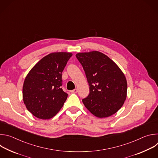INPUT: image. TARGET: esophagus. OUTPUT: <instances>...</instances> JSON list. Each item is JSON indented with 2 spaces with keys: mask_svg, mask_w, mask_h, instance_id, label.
I'll return each instance as SVG.
<instances>
[{
  "mask_svg": "<svg viewBox=\"0 0 158 158\" xmlns=\"http://www.w3.org/2000/svg\"><path fill=\"white\" fill-rule=\"evenodd\" d=\"M77 92H78V90L77 89H75L71 91V93H77Z\"/></svg>",
  "mask_w": 158,
  "mask_h": 158,
  "instance_id": "esophagus-1",
  "label": "esophagus"
}]
</instances>
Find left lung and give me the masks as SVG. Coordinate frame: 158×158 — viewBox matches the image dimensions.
Masks as SVG:
<instances>
[{"instance_id":"left-lung-1","label":"left lung","mask_w":158,"mask_h":158,"mask_svg":"<svg viewBox=\"0 0 158 158\" xmlns=\"http://www.w3.org/2000/svg\"><path fill=\"white\" fill-rule=\"evenodd\" d=\"M85 72L89 94L82 102L96 117L107 118L123 106L127 95V81L119 67L106 55L98 52L76 55Z\"/></svg>"}]
</instances>
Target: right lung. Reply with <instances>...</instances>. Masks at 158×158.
Masks as SVG:
<instances>
[{"label":"right lung","instance_id":"1","mask_svg":"<svg viewBox=\"0 0 158 158\" xmlns=\"http://www.w3.org/2000/svg\"><path fill=\"white\" fill-rule=\"evenodd\" d=\"M73 56L69 52H54L44 57L30 71L22 89L27 110L37 118L49 119L63 106L67 96L63 91L62 73Z\"/></svg>","mask_w":158,"mask_h":158}]
</instances>
